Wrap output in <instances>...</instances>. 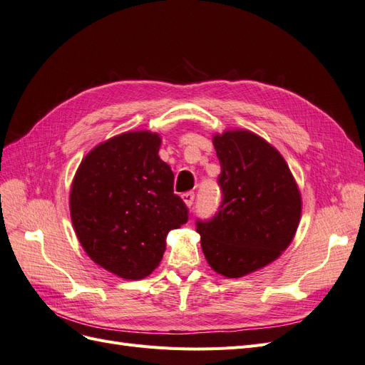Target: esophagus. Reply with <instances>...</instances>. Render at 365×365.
<instances>
[{"label":"esophagus","mask_w":365,"mask_h":365,"mask_svg":"<svg viewBox=\"0 0 365 365\" xmlns=\"http://www.w3.org/2000/svg\"><path fill=\"white\" fill-rule=\"evenodd\" d=\"M181 197H182V201H184V204L187 207H192V204L195 201V193L193 192H187V193H182Z\"/></svg>","instance_id":"obj_1"}]
</instances>
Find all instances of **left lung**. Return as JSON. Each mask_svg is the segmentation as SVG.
Returning a JSON list of instances; mask_svg holds the SVG:
<instances>
[{
	"instance_id": "obj_1",
	"label": "left lung",
	"mask_w": 365,
	"mask_h": 365,
	"mask_svg": "<svg viewBox=\"0 0 365 365\" xmlns=\"http://www.w3.org/2000/svg\"><path fill=\"white\" fill-rule=\"evenodd\" d=\"M220 163L222 204L196 222L210 267L228 279L244 277L277 260L302 217V193L282 153L248 129L213 135Z\"/></svg>"
}]
</instances>
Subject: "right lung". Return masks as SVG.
Listing matches in <instances>:
<instances>
[{"label":"right lung","instance_id":"1","mask_svg":"<svg viewBox=\"0 0 365 365\" xmlns=\"http://www.w3.org/2000/svg\"><path fill=\"white\" fill-rule=\"evenodd\" d=\"M160 146L158 132H123L88 152L71 182L70 213L82 248L125 280L152 274L169 231L189 219Z\"/></svg>","mask_w":365,"mask_h":365}]
</instances>
